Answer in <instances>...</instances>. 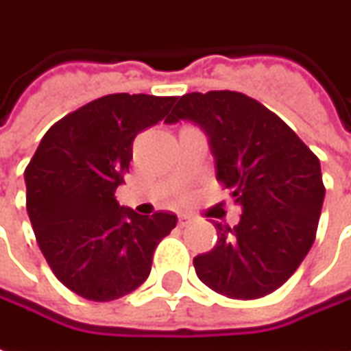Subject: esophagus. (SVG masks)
Instances as JSON below:
<instances>
[{
    "label": "esophagus",
    "instance_id": "1",
    "mask_svg": "<svg viewBox=\"0 0 351 351\" xmlns=\"http://www.w3.org/2000/svg\"><path fill=\"white\" fill-rule=\"evenodd\" d=\"M190 220H192V218L188 217V215H180V217H178V226L180 228L188 226V224H190Z\"/></svg>",
    "mask_w": 351,
    "mask_h": 351
}]
</instances>
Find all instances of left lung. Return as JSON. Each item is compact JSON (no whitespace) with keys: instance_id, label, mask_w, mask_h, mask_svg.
Returning <instances> with one entry per match:
<instances>
[{"instance_id":"obj_1","label":"left lung","mask_w":351,"mask_h":351,"mask_svg":"<svg viewBox=\"0 0 351 351\" xmlns=\"http://www.w3.org/2000/svg\"><path fill=\"white\" fill-rule=\"evenodd\" d=\"M178 121L207 134L217 180L243 209L234 228L213 222L217 245L193 258L197 278L237 300L274 293L315 239L325 199L319 159L283 119L235 90L184 95L165 119Z\"/></svg>"}]
</instances>
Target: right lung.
Wrapping results in <instances>:
<instances>
[{
  "instance_id": "add662e5",
  "label": "right lung",
  "mask_w": 351,
  "mask_h": 351,
  "mask_svg": "<svg viewBox=\"0 0 351 351\" xmlns=\"http://www.w3.org/2000/svg\"><path fill=\"white\" fill-rule=\"evenodd\" d=\"M175 97L108 95L62 117L24 171L26 210L56 279L95 302L133 293L176 215L144 217L116 199L136 134L159 123Z\"/></svg>"
}]
</instances>
